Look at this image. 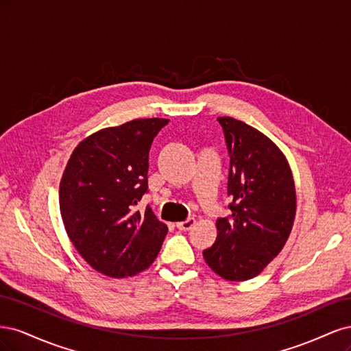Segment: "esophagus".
Masks as SVG:
<instances>
[{"label":"esophagus","mask_w":351,"mask_h":351,"mask_svg":"<svg viewBox=\"0 0 351 351\" xmlns=\"http://www.w3.org/2000/svg\"><path fill=\"white\" fill-rule=\"evenodd\" d=\"M195 224H196V219L195 218H189L187 221L177 222V228L182 230V231H189Z\"/></svg>","instance_id":"1"}]
</instances>
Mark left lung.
I'll return each instance as SVG.
<instances>
[{
  "mask_svg": "<svg viewBox=\"0 0 351 351\" xmlns=\"http://www.w3.org/2000/svg\"><path fill=\"white\" fill-rule=\"evenodd\" d=\"M230 152V218L204 250L208 267L227 281L259 275L278 256L294 224L297 197L289 161L267 134L232 117H218Z\"/></svg>",
  "mask_w": 351,
  "mask_h": 351,
  "instance_id": "1",
  "label": "left lung"
}]
</instances>
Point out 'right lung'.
Instances as JSON below:
<instances>
[{
  "instance_id": "add662e5",
  "label": "right lung",
  "mask_w": 351,
  "mask_h": 351,
  "mask_svg": "<svg viewBox=\"0 0 351 351\" xmlns=\"http://www.w3.org/2000/svg\"><path fill=\"white\" fill-rule=\"evenodd\" d=\"M167 119H137L92 133L74 147L60 182V212L74 249L107 277L149 268L168 227L151 208L133 206L147 190L149 149Z\"/></svg>"
}]
</instances>
